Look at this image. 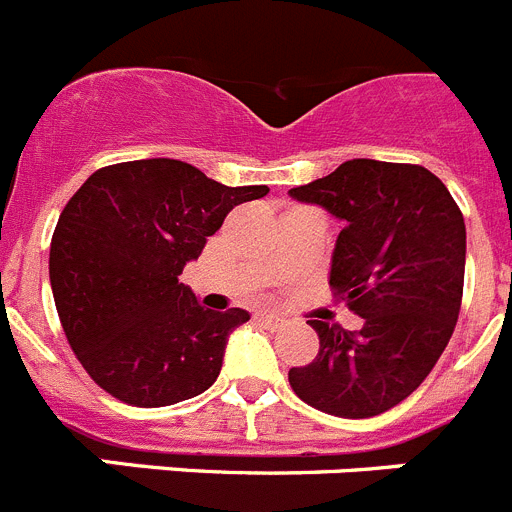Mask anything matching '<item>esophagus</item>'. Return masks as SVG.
<instances>
[{"label": "esophagus", "instance_id": "34e87169", "mask_svg": "<svg viewBox=\"0 0 512 512\" xmlns=\"http://www.w3.org/2000/svg\"><path fill=\"white\" fill-rule=\"evenodd\" d=\"M259 323L271 330H279L287 325V318H282V315H277V312H259Z\"/></svg>", "mask_w": 512, "mask_h": 512}]
</instances>
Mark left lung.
Listing matches in <instances>:
<instances>
[{
  "label": "left lung",
  "mask_w": 512,
  "mask_h": 512,
  "mask_svg": "<svg viewBox=\"0 0 512 512\" xmlns=\"http://www.w3.org/2000/svg\"><path fill=\"white\" fill-rule=\"evenodd\" d=\"M289 197L338 217L330 287L361 330L310 320L320 351L289 369L300 400L338 418H372L413 395L454 333L467 228L446 184L423 166L354 158Z\"/></svg>",
  "instance_id": "obj_1"
}]
</instances>
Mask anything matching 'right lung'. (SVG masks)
Instances as JSON below:
<instances>
[{"instance_id": "obj_1", "label": "right lung", "mask_w": 512, "mask_h": 512, "mask_svg": "<svg viewBox=\"0 0 512 512\" xmlns=\"http://www.w3.org/2000/svg\"><path fill=\"white\" fill-rule=\"evenodd\" d=\"M269 187H225L176 158L94 171L63 207L51 289L63 333L89 377L135 408L212 387L225 346L251 315L207 310L179 274L235 205Z\"/></svg>"}]
</instances>
